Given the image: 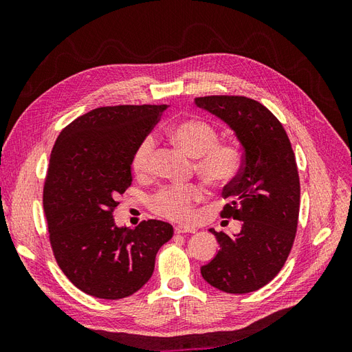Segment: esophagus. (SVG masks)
Wrapping results in <instances>:
<instances>
[{"label": "esophagus", "mask_w": 352, "mask_h": 352, "mask_svg": "<svg viewBox=\"0 0 352 352\" xmlns=\"http://www.w3.org/2000/svg\"><path fill=\"white\" fill-rule=\"evenodd\" d=\"M175 232L176 233H195L197 229L195 228H189V226H176Z\"/></svg>", "instance_id": "34e87169"}]
</instances>
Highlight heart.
<instances>
[{
	"label": "heart",
	"instance_id": "heart-1",
	"mask_svg": "<svg viewBox=\"0 0 352 352\" xmlns=\"http://www.w3.org/2000/svg\"><path fill=\"white\" fill-rule=\"evenodd\" d=\"M168 136L179 148L197 158V172L211 186L229 185L239 173L242 151L235 142H219L214 126L201 119H186L175 123L168 129ZM155 141L146 135L138 144L132 155V168L138 175L150 172L151 155ZM207 192L201 185H170L164 186L151 199L157 214L176 221H190L195 217V204L206 198Z\"/></svg>",
	"mask_w": 352,
	"mask_h": 352
}]
</instances>
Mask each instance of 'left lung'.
Here are the masks:
<instances>
[{"instance_id": "1", "label": "left lung", "mask_w": 352, "mask_h": 352, "mask_svg": "<svg viewBox=\"0 0 352 352\" xmlns=\"http://www.w3.org/2000/svg\"><path fill=\"white\" fill-rule=\"evenodd\" d=\"M197 107L217 116L242 145L238 176L223 188L221 217L242 221L238 235L210 232L220 250L201 274L228 294H248L280 272L294 245L300 214V176L282 123L258 101L238 95L195 98Z\"/></svg>"}]
</instances>
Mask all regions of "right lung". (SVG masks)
<instances>
[{"label":"right lung","instance_id":"add662e5","mask_svg":"<svg viewBox=\"0 0 352 352\" xmlns=\"http://www.w3.org/2000/svg\"><path fill=\"white\" fill-rule=\"evenodd\" d=\"M167 105H114L78 117L58 135L44 184L50 242L60 269L80 291L126 298L150 280L155 255L173 236L162 220L116 226L117 198L132 184L135 148Z\"/></svg>","mask_w":352,"mask_h":352}]
</instances>
